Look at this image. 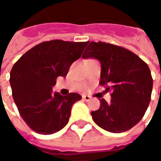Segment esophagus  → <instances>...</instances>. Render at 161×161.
<instances>
[{
	"mask_svg": "<svg viewBox=\"0 0 161 161\" xmlns=\"http://www.w3.org/2000/svg\"><path fill=\"white\" fill-rule=\"evenodd\" d=\"M91 99V97H89V96H86V95H84L83 96V100H84V101H90Z\"/></svg>",
	"mask_w": 161,
	"mask_h": 161,
	"instance_id": "1",
	"label": "esophagus"
}]
</instances>
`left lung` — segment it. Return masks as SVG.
Returning <instances> with one entry per match:
<instances>
[{
  "label": "left lung",
  "instance_id": "1",
  "mask_svg": "<svg viewBox=\"0 0 161 161\" xmlns=\"http://www.w3.org/2000/svg\"><path fill=\"white\" fill-rule=\"evenodd\" d=\"M102 65L100 85L111 92L109 103L100 99V108L91 112L100 128L111 133L129 130L141 121L151 100L153 78L148 65L131 51L106 42H92L83 54Z\"/></svg>",
  "mask_w": 161,
  "mask_h": 161
}]
</instances>
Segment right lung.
Returning a JSON list of instances; mask_svg holds the SVG:
<instances>
[{"label": "right lung", "instance_id": "right-lung-1", "mask_svg": "<svg viewBox=\"0 0 161 161\" xmlns=\"http://www.w3.org/2000/svg\"><path fill=\"white\" fill-rule=\"evenodd\" d=\"M87 42L45 41L20 57L10 72V85L20 116L33 131L52 135L68 123L74 103L80 95L53 94L58 77H65Z\"/></svg>", "mask_w": 161, "mask_h": 161}]
</instances>
